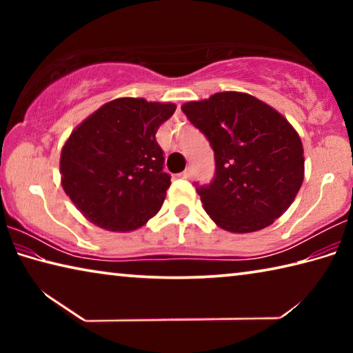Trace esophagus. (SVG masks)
<instances>
[{
    "label": "esophagus",
    "instance_id": "34e87169",
    "mask_svg": "<svg viewBox=\"0 0 353 353\" xmlns=\"http://www.w3.org/2000/svg\"><path fill=\"white\" fill-rule=\"evenodd\" d=\"M179 177H182V179H191V177H193V168H191V166H188L187 170H185L183 172H181V174H179Z\"/></svg>",
    "mask_w": 353,
    "mask_h": 353
}]
</instances>
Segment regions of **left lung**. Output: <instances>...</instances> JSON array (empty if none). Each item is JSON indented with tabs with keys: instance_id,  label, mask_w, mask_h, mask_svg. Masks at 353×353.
<instances>
[{
	"instance_id": "left-lung-1",
	"label": "left lung",
	"mask_w": 353,
	"mask_h": 353,
	"mask_svg": "<svg viewBox=\"0 0 353 353\" xmlns=\"http://www.w3.org/2000/svg\"><path fill=\"white\" fill-rule=\"evenodd\" d=\"M182 112L214 151L216 174L198 194L208 216L232 234L271 225L302 187L305 157L288 119L249 93L221 92Z\"/></svg>"
}]
</instances>
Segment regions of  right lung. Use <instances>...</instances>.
<instances>
[{
    "label": "right lung",
    "instance_id": "1",
    "mask_svg": "<svg viewBox=\"0 0 353 353\" xmlns=\"http://www.w3.org/2000/svg\"><path fill=\"white\" fill-rule=\"evenodd\" d=\"M176 104L117 98L76 126L61 152L63 191L83 218L110 232L140 229L171 185L155 140Z\"/></svg>",
    "mask_w": 353,
    "mask_h": 353
}]
</instances>
